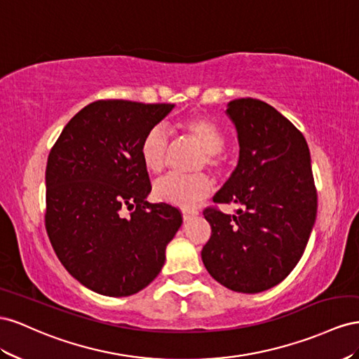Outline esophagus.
<instances>
[{
    "mask_svg": "<svg viewBox=\"0 0 359 359\" xmlns=\"http://www.w3.org/2000/svg\"><path fill=\"white\" fill-rule=\"evenodd\" d=\"M197 215H198V213H197L196 210H183V215H182V217H183V221L188 222V221H191V219L196 218Z\"/></svg>",
    "mask_w": 359,
    "mask_h": 359,
    "instance_id": "obj_1",
    "label": "esophagus"
}]
</instances>
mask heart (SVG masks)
<instances>
[{"instance_id":"1","label":"heart","mask_w":359,"mask_h":359,"mask_svg":"<svg viewBox=\"0 0 359 359\" xmlns=\"http://www.w3.org/2000/svg\"><path fill=\"white\" fill-rule=\"evenodd\" d=\"M180 129L204 151L201 167L208 165L209 170L218 172L221 168L219 151L224 147L225 137L217 123L203 116H192L180 123ZM170 138L167 130L161 126L150 129L142 138L140 147L142 165L149 172L159 174L165 168ZM210 189L212 183L204 174H197L192 177L167 176L155 182L153 196L161 203H167L180 209H189L206 198Z\"/></svg>"}]
</instances>
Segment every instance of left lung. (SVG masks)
Instances as JSON below:
<instances>
[{"label":"left lung","instance_id":"left-lung-1","mask_svg":"<svg viewBox=\"0 0 359 359\" xmlns=\"http://www.w3.org/2000/svg\"><path fill=\"white\" fill-rule=\"evenodd\" d=\"M239 161L215 203L238 204L234 215L206 209L212 234L201 259L224 287L260 293L280 284L305 251L314 227L317 194L304 135L259 99L229 102Z\"/></svg>","mask_w":359,"mask_h":359}]
</instances>
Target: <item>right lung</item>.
<instances>
[{
	"label": "right lung",
	"mask_w": 359,
	"mask_h": 359,
	"mask_svg": "<svg viewBox=\"0 0 359 359\" xmlns=\"http://www.w3.org/2000/svg\"><path fill=\"white\" fill-rule=\"evenodd\" d=\"M174 104L97 100L65 126L46 165V231L84 287L121 298L156 278L180 212L151 204L140 147ZM126 210L131 213L124 217Z\"/></svg>",
	"instance_id": "obj_1"
}]
</instances>
